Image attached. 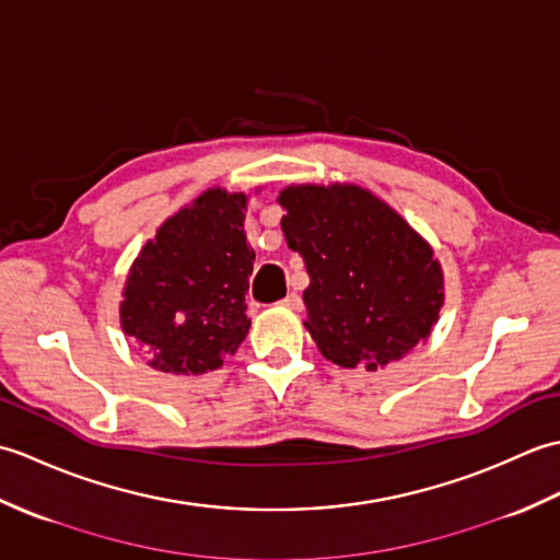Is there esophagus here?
Instances as JSON below:
<instances>
[{
  "instance_id": "34e87169",
  "label": "esophagus",
  "mask_w": 560,
  "mask_h": 560,
  "mask_svg": "<svg viewBox=\"0 0 560 560\" xmlns=\"http://www.w3.org/2000/svg\"><path fill=\"white\" fill-rule=\"evenodd\" d=\"M281 303L287 305V307H291V311H301V307H303V301H301L299 293H289L287 299H283Z\"/></svg>"
}]
</instances>
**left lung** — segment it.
Listing matches in <instances>:
<instances>
[{
  "mask_svg": "<svg viewBox=\"0 0 560 560\" xmlns=\"http://www.w3.org/2000/svg\"><path fill=\"white\" fill-rule=\"evenodd\" d=\"M277 201L311 277L303 325L327 361L377 371L431 337L445 273L401 213L353 183L289 185Z\"/></svg>",
  "mask_w": 560,
  "mask_h": 560,
  "instance_id": "8db88e82",
  "label": "left lung"
}]
</instances>
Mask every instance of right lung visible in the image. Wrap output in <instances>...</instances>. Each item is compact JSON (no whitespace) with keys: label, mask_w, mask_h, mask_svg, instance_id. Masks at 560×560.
<instances>
[{"label":"right lung","mask_w":560,"mask_h":560,"mask_svg":"<svg viewBox=\"0 0 560 560\" xmlns=\"http://www.w3.org/2000/svg\"><path fill=\"white\" fill-rule=\"evenodd\" d=\"M247 201L245 192L205 189L159 225L129 267L120 327L156 371H217L245 341V293L255 265Z\"/></svg>","instance_id":"right-lung-1"}]
</instances>
